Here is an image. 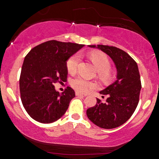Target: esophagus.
I'll return each mask as SVG.
<instances>
[{
  "label": "esophagus",
  "mask_w": 159,
  "mask_h": 159,
  "mask_svg": "<svg viewBox=\"0 0 159 159\" xmlns=\"http://www.w3.org/2000/svg\"><path fill=\"white\" fill-rule=\"evenodd\" d=\"M76 96H86V94H82V93H79V92H76Z\"/></svg>",
  "instance_id": "obj_1"
}]
</instances>
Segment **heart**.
Returning <instances> with one entry per match:
<instances>
[{
	"instance_id": "obj_1",
	"label": "heart",
	"mask_w": 159,
	"mask_h": 159,
	"mask_svg": "<svg viewBox=\"0 0 159 159\" xmlns=\"http://www.w3.org/2000/svg\"><path fill=\"white\" fill-rule=\"evenodd\" d=\"M88 57L93 62L96 70L99 71V76L101 80H108L112 77V72L109 70L110 67V61L107 56L100 52H90L88 53ZM80 61V56L75 54L72 56L66 63V67L70 73L73 74L77 70L78 65ZM71 86L77 91L84 93L88 89H92L94 84L88 80L82 77H76L73 79L70 83Z\"/></svg>"
}]
</instances>
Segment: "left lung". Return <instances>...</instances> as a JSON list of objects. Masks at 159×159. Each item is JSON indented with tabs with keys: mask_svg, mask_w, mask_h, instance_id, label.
<instances>
[{
	"mask_svg": "<svg viewBox=\"0 0 159 159\" xmlns=\"http://www.w3.org/2000/svg\"><path fill=\"white\" fill-rule=\"evenodd\" d=\"M106 53L113 61L117 74L113 83L99 92L107 96L106 102L96 99L93 107L86 110L89 120L102 129H114L125 123L135 112L142 85L136 62L121 49L107 45H89Z\"/></svg>",
	"mask_w": 159,
	"mask_h": 159,
	"instance_id": "1",
	"label": "left lung"
}]
</instances>
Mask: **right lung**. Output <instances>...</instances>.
Wrapping results in <instances>:
<instances>
[{
  "instance_id": "obj_1",
  "label": "right lung",
  "mask_w": 159,
  "mask_h": 159,
  "mask_svg": "<svg viewBox=\"0 0 159 159\" xmlns=\"http://www.w3.org/2000/svg\"><path fill=\"white\" fill-rule=\"evenodd\" d=\"M83 47V44L49 40L33 48L26 56L20 76V92L24 109L34 120L51 123L64 115L75 92L68 86L59 93L54 83L66 79V62Z\"/></svg>"
}]
</instances>
